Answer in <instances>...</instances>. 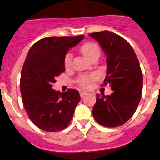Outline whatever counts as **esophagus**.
I'll return each instance as SVG.
<instances>
[{"label": "esophagus", "mask_w": 160, "mask_h": 160, "mask_svg": "<svg viewBox=\"0 0 160 160\" xmlns=\"http://www.w3.org/2000/svg\"><path fill=\"white\" fill-rule=\"evenodd\" d=\"M87 94H88V93H87L86 91H80V97H81V98L84 97L85 96L87 95Z\"/></svg>", "instance_id": "esophagus-1"}]
</instances>
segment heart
<instances>
[{
	"mask_svg": "<svg viewBox=\"0 0 160 160\" xmlns=\"http://www.w3.org/2000/svg\"><path fill=\"white\" fill-rule=\"evenodd\" d=\"M80 51L84 55L85 58L88 59L89 60H91L96 55H100V48H99L98 44L94 42H87V43H83L80 48ZM72 59H73V57H72L71 53H67L64 58V64L67 68L71 67ZM96 78L97 77L95 75L81 76L79 78L78 83L83 87H90L93 82L96 80Z\"/></svg>",
	"mask_w": 160,
	"mask_h": 160,
	"instance_id": "b5f03b06",
	"label": "heart"
}]
</instances>
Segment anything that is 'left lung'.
Instances as JSON below:
<instances>
[{"mask_svg": "<svg viewBox=\"0 0 160 160\" xmlns=\"http://www.w3.org/2000/svg\"><path fill=\"white\" fill-rule=\"evenodd\" d=\"M99 42L107 58L104 85L110 84V95L97 93L93 108L95 120L106 127L123 125L132 117L140 101L142 73L134 50L122 37L110 31L90 33Z\"/></svg>", "mask_w": 160, "mask_h": 160, "instance_id": "8db88e82", "label": "left lung"}]
</instances>
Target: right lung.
I'll return each instance as SVG.
<instances>
[{"label": "right lung", "instance_id": "right-lung-1", "mask_svg": "<svg viewBox=\"0 0 160 160\" xmlns=\"http://www.w3.org/2000/svg\"><path fill=\"white\" fill-rule=\"evenodd\" d=\"M83 38V35L45 38L36 42L28 51L20 87L25 110L38 128L57 132L66 128L73 118L80 100L79 92L69 89L60 93L52 89V84L65 71L67 51Z\"/></svg>", "mask_w": 160, "mask_h": 160}]
</instances>
